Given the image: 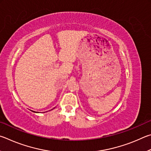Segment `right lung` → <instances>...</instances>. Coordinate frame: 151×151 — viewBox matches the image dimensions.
Masks as SVG:
<instances>
[{"mask_svg":"<svg viewBox=\"0 0 151 151\" xmlns=\"http://www.w3.org/2000/svg\"><path fill=\"white\" fill-rule=\"evenodd\" d=\"M33 112H34V113H38V112H35V111H33Z\"/></svg>","mask_w":151,"mask_h":151,"instance_id":"1","label":"right lung"}]
</instances>
